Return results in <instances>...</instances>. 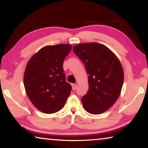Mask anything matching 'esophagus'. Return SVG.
I'll use <instances>...</instances> for the list:
<instances>
[{
  "mask_svg": "<svg viewBox=\"0 0 148 148\" xmlns=\"http://www.w3.org/2000/svg\"><path fill=\"white\" fill-rule=\"evenodd\" d=\"M72 89H73V90H75V89H76V87H77L76 84H72Z\"/></svg>",
  "mask_w": 148,
  "mask_h": 148,
  "instance_id": "obj_1",
  "label": "esophagus"
}]
</instances>
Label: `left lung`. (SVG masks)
<instances>
[{"label": "left lung", "mask_w": 148, "mask_h": 148, "mask_svg": "<svg viewBox=\"0 0 148 148\" xmlns=\"http://www.w3.org/2000/svg\"><path fill=\"white\" fill-rule=\"evenodd\" d=\"M73 50L88 74L89 88L81 99L84 109L91 114L104 113L121 93L124 79L121 62L108 47L97 42L78 44Z\"/></svg>", "instance_id": "1"}]
</instances>
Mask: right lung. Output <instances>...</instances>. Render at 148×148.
<instances>
[{
  "mask_svg": "<svg viewBox=\"0 0 148 148\" xmlns=\"http://www.w3.org/2000/svg\"><path fill=\"white\" fill-rule=\"evenodd\" d=\"M72 49L68 44L43 47L27 62L23 83L32 104L45 114H53L64 107L72 87L66 82L62 65Z\"/></svg>",
  "mask_w": 148,
  "mask_h": 148,
  "instance_id": "obj_1",
  "label": "right lung"
}]
</instances>
